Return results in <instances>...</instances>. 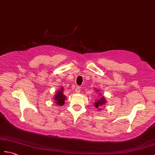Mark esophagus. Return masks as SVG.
Segmentation results:
<instances>
[{"instance_id": "34e87169", "label": "esophagus", "mask_w": 155, "mask_h": 155, "mask_svg": "<svg viewBox=\"0 0 155 155\" xmlns=\"http://www.w3.org/2000/svg\"><path fill=\"white\" fill-rule=\"evenodd\" d=\"M75 93H80V87H76V88H75Z\"/></svg>"}]
</instances>
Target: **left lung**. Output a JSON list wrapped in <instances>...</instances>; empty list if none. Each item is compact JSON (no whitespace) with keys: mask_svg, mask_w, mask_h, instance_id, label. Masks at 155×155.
Wrapping results in <instances>:
<instances>
[{"mask_svg":"<svg viewBox=\"0 0 155 155\" xmlns=\"http://www.w3.org/2000/svg\"><path fill=\"white\" fill-rule=\"evenodd\" d=\"M95 91L96 93H97L98 94H99V96H98V97L99 98H97V101H95V103H94V106L95 107V108L98 109V110H100L101 109L100 107L103 106V105L106 104L107 101H106V99H105V97L100 93V91H101L100 90L95 89Z\"/></svg>","mask_w":155,"mask_h":155,"instance_id":"obj_1","label":"left lung"}]
</instances>
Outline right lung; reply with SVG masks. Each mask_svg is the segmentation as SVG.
Here are the masks:
<instances>
[{
    "instance_id": "right-lung-1",
    "label": "right lung",
    "mask_w": 155,
    "mask_h": 155,
    "mask_svg": "<svg viewBox=\"0 0 155 155\" xmlns=\"http://www.w3.org/2000/svg\"><path fill=\"white\" fill-rule=\"evenodd\" d=\"M64 87H61L59 90L57 91L54 95V103L56 104V106H62L65 103V101L66 100V97L64 95Z\"/></svg>"
}]
</instances>
